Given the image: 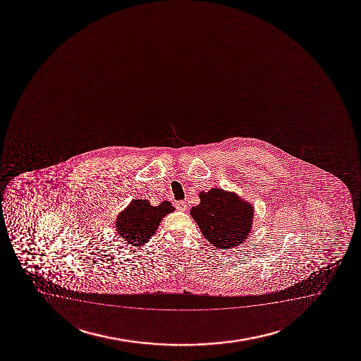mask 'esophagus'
Segmentation results:
<instances>
[{"mask_svg":"<svg viewBox=\"0 0 361 361\" xmlns=\"http://www.w3.org/2000/svg\"><path fill=\"white\" fill-rule=\"evenodd\" d=\"M175 207H176L178 212H186L187 209H188L186 202H176Z\"/></svg>","mask_w":361,"mask_h":361,"instance_id":"1","label":"esophagus"}]
</instances>
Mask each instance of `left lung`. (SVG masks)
<instances>
[{
  "mask_svg": "<svg viewBox=\"0 0 361 361\" xmlns=\"http://www.w3.org/2000/svg\"><path fill=\"white\" fill-rule=\"evenodd\" d=\"M200 200L190 214L212 246L227 250L245 242L254 221L252 204L220 187L200 192Z\"/></svg>",
  "mask_w": 361,
  "mask_h": 361,
  "instance_id": "left-lung-1",
  "label": "left lung"
}]
</instances>
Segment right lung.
Segmentation results:
<instances>
[{"instance_id":"right-lung-1","label":"right lung","mask_w":361,"mask_h":361,"mask_svg":"<svg viewBox=\"0 0 361 361\" xmlns=\"http://www.w3.org/2000/svg\"><path fill=\"white\" fill-rule=\"evenodd\" d=\"M174 210L168 200L153 207L149 200H133L116 219V232L129 245H145L157 232L163 217Z\"/></svg>"}]
</instances>
